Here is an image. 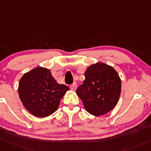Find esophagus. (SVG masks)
<instances>
[{"label": "esophagus", "instance_id": "obj_1", "mask_svg": "<svg viewBox=\"0 0 151 151\" xmlns=\"http://www.w3.org/2000/svg\"><path fill=\"white\" fill-rule=\"evenodd\" d=\"M70 89L71 90H75L76 89H77V84L73 83L70 86Z\"/></svg>", "mask_w": 151, "mask_h": 151}]
</instances>
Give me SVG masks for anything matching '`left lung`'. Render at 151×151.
I'll use <instances>...</instances> for the list:
<instances>
[{"label": "left lung", "instance_id": "obj_1", "mask_svg": "<svg viewBox=\"0 0 151 151\" xmlns=\"http://www.w3.org/2000/svg\"><path fill=\"white\" fill-rule=\"evenodd\" d=\"M83 84L77 90L88 113L102 116L111 111L121 94V80L112 66L97 63L87 69Z\"/></svg>", "mask_w": 151, "mask_h": 151}]
</instances>
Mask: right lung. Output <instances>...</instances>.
<instances>
[{
    "label": "right lung",
    "instance_id": "add662e5",
    "mask_svg": "<svg viewBox=\"0 0 151 151\" xmlns=\"http://www.w3.org/2000/svg\"><path fill=\"white\" fill-rule=\"evenodd\" d=\"M69 88L60 85L50 71L37 67L24 74L19 84L20 100L25 109L37 117H46L58 109L60 101Z\"/></svg>",
    "mask_w": 151,
    "mask_h": 151
}]
</instances>
